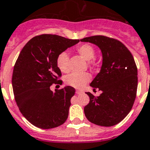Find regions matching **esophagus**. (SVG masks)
<instances>
[{
  "instance_id": "1",
  "label": "esophagus",
  "mask_w": 150,
  "mask_h": 150,
  "mask_svg": "<svg viewBox=\"0 0 150 150\" xmlns=\"http://www.w3.org/2000/svg\"><path fill=\"white\" fill-rule=\"evenodd\" d=\"M75 93H76L77 94H79V93H82V91H80V90H76V91H75Z\"/></svg>"
}]
</instances>
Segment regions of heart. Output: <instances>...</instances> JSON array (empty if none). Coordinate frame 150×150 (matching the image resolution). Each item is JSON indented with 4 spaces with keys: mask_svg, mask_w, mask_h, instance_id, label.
<instances>
[{
    "mask_svg": "<svg viewBox=\"0 0 150 150\" xmlns=\"http://www.w3.org/2000/svg\"><path fill=\"white\" fill-rule=\"evenodd\" d=\"M76 51L84 60L89 62V63L93 62L96 51L91 45L88 44H82L77 47ZM57 66L62 72L66 73L69 71V55L66 52H62L57 56ZM90 79L91 78L88 73H71L66 77L65 82L67 85L71 86L72 88L80 89L89 82Z\"/></svg>",
    "mask_w": 150,
    "mask_h": 150,
    "instance_id": "obj_1",
    "label": "heart"
}]
</instances>
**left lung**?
<instances>
[{"label":"left lung","mask_w":150,"mask_h":150,"mask_svg":"<svg viewBox=\"0 0 150 150\" xmlns=\"http://www.w3.org/2000/svg\"><path fill=\"white\" fill-rule=\"evenodd\" d=\"M97 45L101 50L100 71L90 85L102 93L96 97L90 92V102L84 106L86 118L100 126L115 125L132 109L137 89V69L132 54L122 42L103 35L81 39Z\"/></svg>","instance_id":"1"}]
</instances>
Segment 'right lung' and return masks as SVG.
<instances>
[{"label":"right lung","mask_w":150,"mask_h":150,"mask_svg":"<svg viewBox=\"0 0 150 150\" xmlns=\"http://www.w3.org/2000/svg\"><path fill=\"white\" fill-rule=\"evenodd\" d=\"M79 40L57 35H41L28 41L21 50L13 68L12 85L19 111L33 125L50 129L66 121L75 88L66 86L50 90L61 77L57 57Z\"/></svg>","instance_id":"1"}]
</instances>
